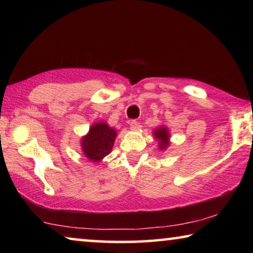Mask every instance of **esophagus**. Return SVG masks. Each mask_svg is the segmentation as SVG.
Returning a JSON list of instances; mask_svg holds the SVG:
<instances>
[{
  "instance_id": "34e87169",
  "label": "esophagus",
  "mask_w": 253,
  "mask_h": 253,
  "mask_svg": "<svg viewBox=\"0 0 253 253\" xmlns=\"http://www.w3.org/2000/svg\"><path fill=\"white\" fill-rule=\"evenodd\" d=\"M140 127H142V126H140L139 122H137V121H131L130 122V129L131 130H138Z\"/></svg>"
}]
</instances>
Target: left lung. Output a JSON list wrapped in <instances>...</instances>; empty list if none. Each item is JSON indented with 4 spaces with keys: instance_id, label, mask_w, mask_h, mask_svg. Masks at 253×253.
<instances>
[{
    "instance_id": "obj_1",
    "label": "left lung",
    "mask_w": 253,
    "mask_h": 253,
    "mask_svg": "<svg viewBox=\"0 0 253 253\" xmlns=\"http://www.w3.org/2000/svg\"><path fill=\"white\" fill-rule=\"evenodd\" d=\"M154 138L157 140L158 148L161 151H166L170 145L169 129L165 125H161L153 130Z\"/></svg>"
}]
</instances>
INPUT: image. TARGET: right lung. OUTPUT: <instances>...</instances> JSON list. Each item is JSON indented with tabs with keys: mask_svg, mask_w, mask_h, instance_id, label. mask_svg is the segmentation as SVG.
<instances>
[{
	"mask_svg": "<svg viewBox=\"0 0 253 253\" xmlns=\"http://www.w3.org/2000/svg\"><path fill=\"white\" fill-rule=\"evenodd\" d=\"M116 137L117 130L106 122L93 123L87 134L81 137V151L90 162H101L110 154Z\"/></svg>",
	"mask_w": 253,
	"mask_h": 253,
	"instance_id": "obj_1",
	"label": "right lung"
}]
</instances>
